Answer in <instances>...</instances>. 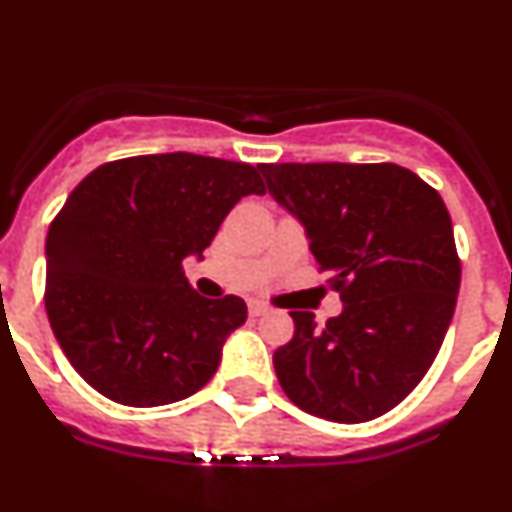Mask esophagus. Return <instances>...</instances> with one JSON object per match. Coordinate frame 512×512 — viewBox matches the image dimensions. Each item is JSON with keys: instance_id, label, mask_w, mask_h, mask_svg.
<instances>
[{"instance_id": "1", "label": "esophagus", "mask_w": 512, "mask_h": 512, "mask_svg": "<svg viewBox=\"0 0 512 512\" xmlns=\"http://www.w3.org/2000/svg\"><path fill=\"white\" fill-rule=\"evenodd\" d=\"M270 313V308H267L265 303H260V300H250V315L252 318H260V315Z\"/></svg>"}]
</instances>
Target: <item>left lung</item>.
Returning a JSON list of instances; mask_svg holds the SVG:
<instances>
[{"label":"left lung","mask_w":512,"mask_h":512,"mask_svg":"<svg viewBox=\"0 0 512 512\" xmlns=\"http://www.w3.org/2000/svg\"><path fill=\"white\" fill-rule=\"evenodd\" d=\"M267 191L305 224L343 313L272 353L295 407L328 422L381 417L412 394L444 341L460 290L452 219L437 189L396 164H260Z\"/></svg>","instance_id":"8db88e82"}]
</instances>
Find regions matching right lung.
Wrapping results in <instances>:
<instances>
[{
    "label": "right lung",
    "instance_id": "add662e5",
    "mask_svg": "<svg viewBox=\"0 0 512 512\" xmlns=\"http://www.w3.org/2000/svg\"><path fill=\"white\" fill-rule=\"evenodd\" d=\"M247 194H265L255 166L184 151L108 161L70 191L47 229L45 310L98 394L161 407L212 379L247 305L194 293L181 262Z\"/></svg>",
    "mask_w": 512,
    "mask_h": 512
}]
</instances>
